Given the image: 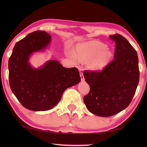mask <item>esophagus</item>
Returning a JSON list of instances; mask_svg holds the SVG:
<instances>
[{"instance_id": "esophagus-1", "label": "esophagus", "mask_w": 147, "mask_h": 147, "mask_svg": "<svg viewBox=\"0 0 147 147\" xmlns=\"http://www.w3.org/2000/svg\"><path fill=\"white\" fill-rule=\"evenodd\" d=\"M80 76H81V80H82V82H84V81H85V78H84L83 72L81 71L80 70Z\"/></svg>"}]
</instances>
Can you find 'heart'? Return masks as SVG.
<instances>
[{
  "label": "heart",
  "mask_w": 147,
  "mask_h": 147,
  "mask_svg": "<svg viewBox=\"0 0 147 147\" xmlns=\"http://www.w3.org/2000/svg\"><path fill=\"white\" fill-rule=\"evenodd\" d=\"M112 52L105 44L98 41H90L77 46L76 52L71 51L69 55L74 62L88 61V66L100 71L107 66L112 57Z\"/></svg>",
  "instance_id": "b5f03b06"
}]
</instances>
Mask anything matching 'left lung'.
<instances>
[{
  "instance_id": "1",
  "label": "left lung",
  "mask_w": 147,
  "mask_h": 147,
  "mask_svg": "<svg viewBox=\"0 0 147 147\" xmlns=\"http://www.w3.org/2000/svg\"><path fill=\"white\" fill-rule=\"evenodd\" d=\"M115 43L114 59L102 71H85L90 87L84 96L88 110L100 117H109L126 109L131 102L140 79L136 51L119 34L110 36Z\"/></svg>"
}]
</instances>
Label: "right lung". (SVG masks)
<instances>
[{
    "mask_svg": "<svg viewBox=\"0 0 147 147\" xmlns=\"http://www.w3.org/2000/svg\"><path fill=\"white\" fill-rule=\"evenodd\" d=\"M51 40L44 31L31 33L16 43L9 59L12 92L22 105L31 111L50 110L61 100L65 90L81 81L77 68L64 67L57 61H49L38 69L31 66V55L44 50Z\"/></svg>",
    "mask_w": 147,
    "mask_h": 147,
    "instance_id": "add662e5",
    "label": "right lung"
}]
</instances>
